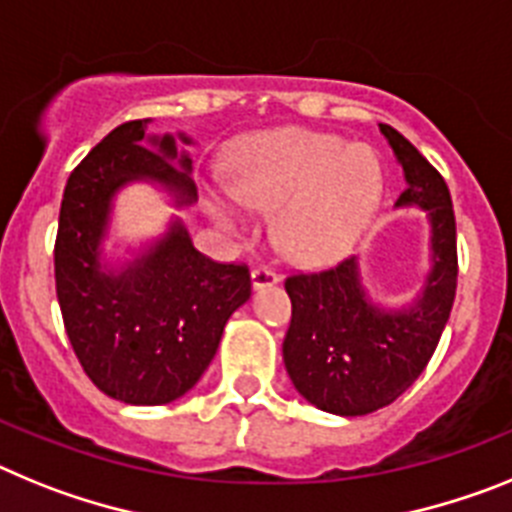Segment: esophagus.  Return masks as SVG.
<instances>
[{"mask_svg":"<svg viewBox=\"0 0 512 512\" xmlns=\"http://www.w3.org/2000/svg\"><path fill=\"white\" fill-rule=\"evenodd\" d=\"M273 283H278V273H275L273 268H268V265H257V268L252 270V286L255 288L273 286Z\"/></svg>","mask_w":512,"mask_h":512,"instance_id":"esophagus-1","label":"esophagus"}]
</instances>
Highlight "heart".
Listing matches in <instances>:
<instances>
[{"instance_id":"1","label":"heart","mask_w":512,"mask_h":512,"mask_svg":"<svg viewBox=\"0 0 512 512\" xmlns=\"http://www.w3.org/2000/svg\"><path fill=\"white\" fill-rule=\"evenodd\" d=\"M226 190L229 195H208V211L224 229H247L242 208L273 211V237L283 255L330 262L368 226L384 175L366 146L306 128H278L234 151Z\"/></svg>"}]
</instances>
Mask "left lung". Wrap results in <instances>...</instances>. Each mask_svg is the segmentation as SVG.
<instances>
[{"mask_svg":"<svg viewBox=\"0 0 512 512\" xmlns=\"http://www.w3.org/2000/svg\"><path fill=\"white\" fill-rule=\"evenodd\" d=\"M379 128L407 180L397 206L428 211L433 270L425 291L407 309H379L363 291L355 257L286 278L288 376L306 402L342 417L381 410L415 384L438 348L459 278L456 216L446 180L397 128L386 123Z\"/></svg>","mask_w":512,"mask_h":512,"instance_id":"obj_1","label":"left lung"}]
</instances>
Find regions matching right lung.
<instances>
[{
  "mask_svg": "<svg viewBox=\"0 0 512 512\" xmlns=\"http://www.w3.org/2000/svg\"><path fill=\"white\" fill-rule=\"evenodd\" d=\"M146 123H121L74 167L53 270L66 335L92 384L126 404H167L198 384L252 281L247 265L195 250L180 221L128 268L102 270L110 201L126 182H159L177 206L195 201L190 159L177 164L175 139L146 136Z\"/></svg>",
  "mask_w": 512,
  "mask_h": 512,
  "instance_id": "add662e5",
  "label": "right lung"
}]
</instances>
